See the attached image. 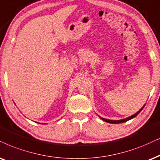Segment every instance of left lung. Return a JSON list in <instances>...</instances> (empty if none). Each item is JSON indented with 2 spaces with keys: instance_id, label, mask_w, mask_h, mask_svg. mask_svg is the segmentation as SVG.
Returning a JSON list of instances; mask_svg holds the SVG:
<instances>
[{
  "instance_id": "1",
  "label": "left lung",
  "mask_w": 160,
  "mask_h": 160,
  "mask_svg": "<svg viewBox=\"0 0 160 160\" xmlns=\"http://www.w3.org/2000/svg\"><path fill=\"white\" fill-rule=\"evenodd\" d=\"M145 106L142 107V108L140 109V110L139 111V112H137L136 114H133L132 116H131V117H127V118H125V119H123V120H107V119H105V118H102V117H100L101 119H102V120H104V121H106V122H108V123H114V124H116V123H122V122H126V121H128V120H131V119H133L134 118V117H137V115L139 114V113L141 112V111L143 109V108H144L145 107Z\"/></svg>"
}]
</instances>
